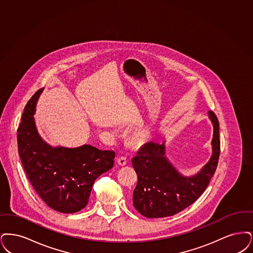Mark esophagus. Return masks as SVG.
I'll return each mask as SVG.
<instances>
[{
	"instance_id": "obj_1",
	"label": "esophagus",
	"mask_w": 253,
	"mask_h": 253,
	"mask_svg": "<svg viewBox=\"0 0 253 253\" xmlns=\"http://www.w3.org/2000/svg\"><path fill=\"white\" fill-rule=\"evenodd\" d=\"M126 163H127V161H126V159L125 157H120V158L117 159V164L120 165V166H125V165H126Z\"/></svg>"
}]
</instances>
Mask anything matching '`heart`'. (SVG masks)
I'll return each instance as SVG.
<instances>
[{
  "instance_id": "b5f03b06",
  "label": "heart",
  "mask_w": 253,
  "mask_h": 253,
  "mask_svg": "<svg viewBox=\"0 0 253 253\" xmlns=\"http://www.w3.org/2000/svg\"><path fill=\"white\" fill-rule=\"evenodd\" d=\"M148 135H149V133L148 131H146V130H142V131H139L136 135H135V141L137 142V143H142L143 141H145L146 139H147V137H148Z\"/></svg>"
}]
</instances>
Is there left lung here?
<instances>
[{"label":"left lung","mask_w":253,"mask_h":253,"mask_svg":"<svg viewBox=\"0 0 253 253\" xmlns=\"http://www.w3.org/2000/svg\"><path fill=\"white\" fill-rule=\"evenodd\" d=\"M213 126L211 156L209 162L194 176L180 174L165 155V142H149L132 159L138 182L133 192V206L148 218L172 216L198 199L213 176L220 155L219 122L208 111Z\"/></svg>","instance_id":"obj_1"}]
</instances>
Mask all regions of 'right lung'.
I'll return each mask as SVG.
<instances>
[{"instance_id":"obj_1","label":"right lung","mask_w":253,"mask_h":253,"mask_svg":"<svg viewBox=\"0 0 253 253\" xmlns=\"http://www.w3.org/2000/svg\"><path fill=\"white\" fill-rule=\"evenodd\" d=\"M43 88L26 104L18 128V150L22 166L35 191L53 210L74 213L88 202L95 179L112 168L114 151L83 144L54 147L39 134L34 114Z\"/></svg>"}]
</instances>
